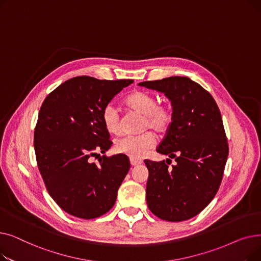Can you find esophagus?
Wrapping results in <instances>:
<instances>
[{
  "label": "esophagus",
  "mask_w": 261,
  "mask_h": 261,
  "mask_svg": "<svg viewBox=\"0 0 261 261\" xmlns=\"http://www.w3.org/2000/svg\"><path fill=\"white\" fill-rule=\"evenodd\" d=\"M130 163L132 166H138V165H140V164H142V161L138 160V159H130Z\"/></svg>",
  "instance_id": "obj_1"
}]
</instances>
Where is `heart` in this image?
Wrapping results in <instances>:
<instances>
[{
  "label": "heart",
  "instance_id": "heart-1",
  "mask_svg": "<svg viewBox=\"0 0 261 261\" xmlns=\"http://www.w3.org/2000/svg\"><path fill=\"white\" fill-rule=\"evenodd\" d=\"M126 105L132 111L143 115L142 130L152 129L158 133L167 131L172 121L171 108L163 102H158L156 96L152 93L138 90L126 98ZM102 123L106 130L111 134L121 132V120L118 109L112 105H107L101 113ZM155 144V136L151 131H145L136 135H126L115 142L116 152L125 154L131 159H142Z\"/></svg>",
  "mask_w": 261,
  "mask_h": 261
}]
</instances>
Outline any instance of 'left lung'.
<instances>
[{"instance_id": "8db88e82", "label": "left lung", "mask_w": 261, "mask_h": 261, "mask_svg": "<svg viewBox=\"0 0 261 261\" xmlns=\"http://www.w3.org/2000/svg\"><path fill=\"white\" fill-rule=\"evenodd\" d=\"M140 86L165 94L173 110L171 125L156 151L176 164L169 167L167 161H144L149 171L148 207L162 220H188L207 206L222 181L228 144L220 110L206 90L187 77L144 81Z\"/></svg>"}]
</instances>
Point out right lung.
<instances>
[{"label":"right lung","instance_id":"obj_1","mask_svg":"<svg viewBox=\"0 0 261 261\" xmlns=\"http://www.w3.org/2000/svg\"><path fill=\"white\" fill-rule=\"evenodd\" d=\"M133 80L78 76L50 92L40 108L34 133L39 171L50 197L74 217L94 219L115 204L130 161L125 154L102 155L112 146L101 113Z\"/></svg>","mask_w":261,"mask_h":261}]
</instances>
